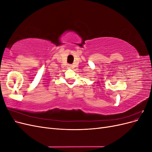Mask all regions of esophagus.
Segmentation results:
<instances>
[{"mask_svg": "<svg viewBox=\"0 0 152 152\" xmlns=\"http://www.w3.org/2000/svg\"><path fill=\"white\" fill-rule=\"evenodd\" d=\"M72 65H70V67H72Z\"/></svg>", "mask_w": 152, "mask_h": 152, "instance_id": "34e87169", "label": "esophagus"}]
</instances>
